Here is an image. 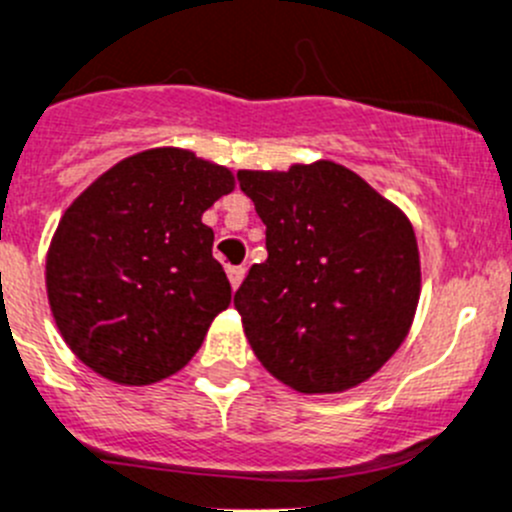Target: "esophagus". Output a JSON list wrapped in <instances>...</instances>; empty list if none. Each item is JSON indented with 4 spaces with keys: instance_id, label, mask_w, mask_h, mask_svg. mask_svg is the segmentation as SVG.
<instances>
[{
    "instance_id": "34e87169",
    "label": "esophagus",
    "mask_w": 512,
    "mask_h": 512,
    "mask_svg": "<svg viewBox=\"0 0 512 512\" xmlns=\"http://www.w3.org/2000/svg\"><path fill=\"white\" fill-rule=\"evenodd\" d=\"M227 278H229V283H232V288L237 290L242 285V280H245V267L242 265L227 267Z\"/></svg>"
}]
</instances>
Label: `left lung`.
Returning a JSON list of instances; mask_svg holds the SVG:
<instances>
[{
	"label": "left lung",
	"instance_id": "obj_1",
	"mask_svg": "<svg viewBox=\"0 0 512 512\" xmlns=\"http://www.w3.org/2000/svg\"><path fill=\"white\" fill-rule=\"evenodd\" d=\"M265 222L267 260L234 308L260 364L298 394L369 381L412 328L422 290L409 217L336 161L237 171Z\"/></svg>",
	"mask_w": 512,
	"mask_h": 512
}]
</instances>
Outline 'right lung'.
I'll return each mask as SVG.
<instances>
[{"mask_svg":"<svg viewBox=\"0 0 512 512\" xmlns=\"http://www.w3.org/2000/svg\"><path fill=\"white\" fill-rule=\"evenodd\" d=\"M234 189L227 166L176 146L100 174L65 209L45 257L62 341L121 386L176 374L232 300L202 214Z\"/></svg>","mask_w":512,"mask_h":512,"instance_id":"add662e5","label":"right lung"}]
</instances>
